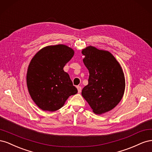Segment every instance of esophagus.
I'll return each mask as SVG.
<instances>
[{
    "instance_id": "1",
    "label": "esophagus",
    "mask_w": 152,
    "mask_h": 152,
    "mask_svg": "<svg viewBox=\"0 0 152 152\" xmlns=\"http://www.w3.org/2000/svg\"><path fill=\"white\" fill-rule=\"evenodd\" d=\"M77 90H78V93H80L81 91H82V87L80 86H77Z\"/></svg>"
}]
</instances>
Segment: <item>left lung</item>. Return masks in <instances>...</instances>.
I'll use <instances>...</instances> for the list:
<instances>
[{"mask_svg": "<svg viewBox=\"0 0 152 152\" xmlns=\"http://www.w3.org/2000/svg\"><path fill=\"white\" fill-rule=\"evenodd\" d=\"M82 54L89 72L88 84L82 95L94 113L109 112L121 102L125 91V77L120 64L110 52L91 45L82 49Z\"/></svg>", "mask_w": 152, "mask_h": 152, "instance_id": "8db88e82", "label": "left lung"}]
</instances>
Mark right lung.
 <instances>
[{
  "mask_svg": "<svg viewBox=\"0 0 152 152\" xmlns=\"http://www.w3.org/2000/svg\"><path fill=\"white\" fill-rule=\"evenodd\" d=\"M74 54L67 45H49L31 59L26 73V84L35 103L44 111L61 108L69 96L77 93L70 76L63 70Z\"/></svg>",
  "mask_w": 152,
  "mask_h": 152,
  "instance_id": "add662e5",
  "label": "right lung"
}]
</instances>
